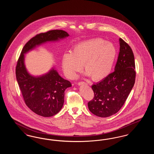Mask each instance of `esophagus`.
Listing matches in <instances>:
<instances>
[{
  "label": "esophagus",
  "instance_id": "obj_1",
  "mask_svg": "<svg viewBox=\"0 0 154 154\" xmlns=\"http://www.w3.org/2000/svg\"><path fill=\"white\" fill-rule=\"evenodd\" d=\"M82 84H86V83H85V82H84V81H81V82H78V85H82Z\"/></svg>",
  "mask_w": 154,
  "mask_h": 154
}]
</instances>
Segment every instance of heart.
<instances>
[{
	"label": "heart",
	"mask_w": 154,
	"mask_h": 154,
	"mask_svg": "<svg viewBox=\"0 0 154 154\" xmlns=\"http://www.w3.org/2000/svg\"><path fill=\"white\" fill-rule=\"evenodd\" d=\"M117 54L114 44L101 38H93L75 44L70 53L63 55L62 66L68 79L75 78L84 65L87 76L94 80H103L111 73Z\"/></svg>",
	"instance_id": "b5f03b06"
}]
</instances>
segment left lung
I'll list each match as a JSON object with an SVG mask.
<instances>
[{"mask_svg":"<svg viewBox=\"0 0 154 154\" xmlns=\"http://www.w3.org/2000/svg\"><path fill=\"white\" fill-rule=\"evenodd\" d=\"M119 52L114 72L92 85L94 99L88 103L94 115L108 117L116 114L124 105L134 86L136 77L134 57L131 47L119 39Z\"/></svg>","mask_w":154,"mask_h":154,"instance_id":"left-lung-1","label":"left lung"}]
</instances>
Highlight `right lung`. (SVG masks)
I'll return each instance as SVG.
<instances>
[{
    "instance_id": "obj_1",
    "label": "right lung",
    "mask_w": 154,
    "mask_h": 154,
    "mask_svg": "<svg viewBox=\"0 0 154 154\" xmlns=\"http://www.w3.org/2000/svg\"><path fill=\"white\" fill-rule=\"evenodd\" d=\"M69 36L62 30L38 34L24 45L18 60L15 74L23 98L26 106L38 116L50 117L60 111L64 103L65 91L72 84L60 77L54 67L42 75L30 74L25 65V54L42 44L59 41Z\"/></svg>"
}]
</instances>
